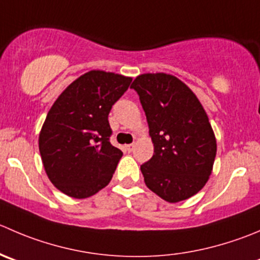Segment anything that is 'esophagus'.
Masks as SVG:
<instances>
[{
	"label": "esophagus",
	"mask_w": 260,
	"mask_h": 260,
	"mask_svg": "<svg viewBox=\"0 0 260 260\" xmlns=\"http://www.w3.org/2000/svg\"><path fill=\"white\" fill-rule=\"evenodd\" d=\"M133 148H135V143H131V145L125 146V150H127L128 152H132Z\"/></svg>",
	"instance_id": "obj_1"
}]
</instances>
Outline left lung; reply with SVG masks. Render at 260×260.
Instances as JSON below:
<instances>
[{
  "label": "left lung",
  "instance_id": "obj_1",
  "mask_svg": "<svg viewBox=\"0 0 260 260\" xmlns=\"http://www.w3.org/2000/svg\"><path fill=\"white\" fill-rule=\"evenodd\" d=\"M131 87L140 96L153 142L152 157L141 165L146 185L166 202L188 200L207 183L217 151L202 104L171 75H141Z\"/></svg>",
  "mask_w": 260,
  "mask_h": 260
}]
</instances>
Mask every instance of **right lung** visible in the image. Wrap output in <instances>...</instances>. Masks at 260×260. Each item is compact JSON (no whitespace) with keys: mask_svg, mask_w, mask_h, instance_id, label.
Listing matches in <instances>:
<instances>
[{"mask_svg":"<svg viewBox=\"0 0 260 260\" xmlns=\"http://www.w3.org/2000/svg\"><path fill=\"white\" fill-rule=\"evenodd\" d=\"M132 79L90 71L75 80L48 112L39 151L48 178L72 198H87L107 186L123 152L110 143L108 115Z\"/></svg>","mask_w":260,"mask_h":260,"instance_id":"obj_1","label":"right lung"}]
</instances>
